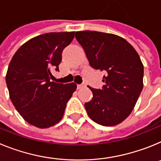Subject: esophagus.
Here are the masks:
<instances>
[{
  "instance_id": "1",
  "label": "esophagus",
  "mask_w": 161,
  "mask_h": 161,
  "mask_svg": "<svg viewBox=\"0 0 161 161\" xmlns=\"http://www.w3.org/2000/svg\"><path fill=\"white\" fill-rule=\"evenodd\" d=\"M86 87V85L83 84V85H77V89H83V88Z\"/></svg>"
}]
</instances>
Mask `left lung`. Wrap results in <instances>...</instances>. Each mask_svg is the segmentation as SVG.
I'll list each match as a JSON object with an SVG mask.
<instances>
[{
	"instance_id": "1",
	"label": "left lung",
	"mask_w": 161,
	"mask_h": 161,
	"mask_svg": "<svg viewBox=\"0 0 161 161\" xmlns=\"http://www.w3.org/2000/svg\"><path fill=\"white\" fill-rule=\"evenodd\" d=\"M76 40L89 64L105 70L102 89L89 87L93 99L85 104L89 117L106 126L119 124L133 110L143 87V65L136 49L119 35L98 31H77Z\"/></svg>"
}]
</instances>
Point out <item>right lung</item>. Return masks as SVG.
<instances>
[{"mask_svg":"<svg viewBox=\"0 0 161 161\" xmlns=\"http://www.w3.org/2000/svg\"><path fill=\"white\" fill-rule=\"evenodd\" d=\"M75 32L47 33L22 44L8 64L5 80L17 111L29 124L47 128L62 119L67 102L76 91L75 83L51 81L59 71L61 54Z\"/></svg>","mask_w":161,"mask_h":161,"instance_id":"add662e5","label":"right lung"}]
</instances>
